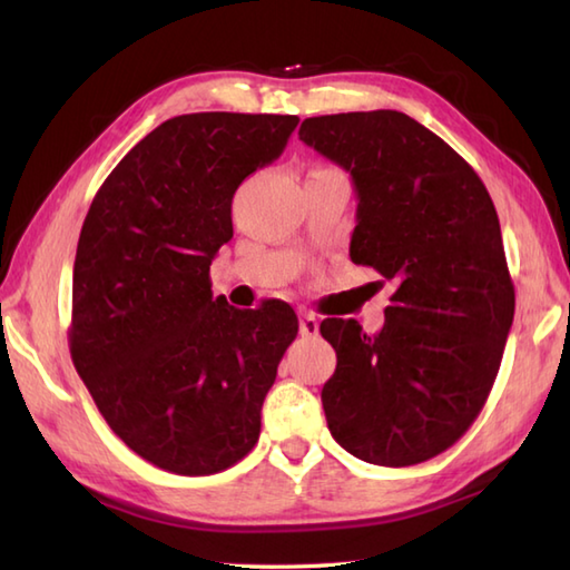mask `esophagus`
<instances>
[{"mask_svg":"<svg viewBox=\"0 0 570 570\" xmlns=\"http://www.w3.org/2000/svg\"><path fill=\"white\" fill-rule=\"evenodd\" d=\"M320 332V320L312 312H299V334L315 336Z\"/></svg>","mask_w":570,"mask_h":570,"instance_id":"34e87169","label":"esophagus"}]
</instances>
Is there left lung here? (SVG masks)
<instances>
[{
  "mask_svg": "<svg viewBox=\"0 0 570 570\" xmlns=\"http://www.w3.org/2000/svg\"><path fill=\"white\" fill-rule=\"evenodd\" d=\"M299 139L352 174V261L396 283L379 334L354 320L320 324L336 352L322 389L330 433L381 468L425 462L484 409L514 320L490 191L455 149L399 110L307 118Z\"/></svg>",
  "mask_w": 570,
  "mask_h": 570,
  "instance_id": "obj_1",
  "label": "left lung"
}]
</instances>
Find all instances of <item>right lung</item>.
I'll return each mask as SVG.
<instances>
[{
    "instance_id": "obj_1",
    "label": "right lung",
    "mask_w": 570,
    "mask_h": 570,
    "mask_svg": "<svg viewBox=\"0 0 570 570\" xmlns=\"http://www.w3.org/2000/svg\"><path fill=\"white\" fill-rule=\"evenodd\" d=\"M297 115L191 112L155 127L102 181L73 265L68 344L100 415L159 470L204 478L258 443L297 315L236 309L208 268L240 181L283 155Z\"/></svg>"
}]
</instances>
